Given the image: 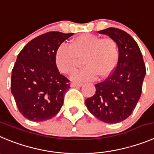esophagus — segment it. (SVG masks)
I'll return each instance as SVG.
<instances>
[{
	"label": "esophagus",
	"instance_id": "1",
	"mask_svg": "<svg viewBox=\"0 0 154 154\" xmlns=\"http://www.w3.org/2000/svg\"><path fill=\"white\" fill-rule=\"evenodd\" d=\"M83 86V84H81V83H77V82H73V83H71L70 84V87H82Z\"/></svg>",
	"mask_w": 154,
	"mask_h": 154
}]
</instances>
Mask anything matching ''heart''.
<instances>
[{
    "mask_svg": "<svg viewBox=\"0 0 154 154\" xmlns=\"http://www.w3.org/2000/svg\"><path fill=\"white\" fill-rule=\"evenodd\" d=\"M84 57L85 67L74 71V81H89L109 76L117 66L119 51L116 41L110 37L101 38L93 34H81L71 39L70 46L61 44L56 49L54 61L63 74H70L77 67L78 57Z\"/></svg>",
    "mask_w": 154,
    "mask_h": 154,
    "instance_id": "obj_1",
    "label": "heart"
}]
</instances>
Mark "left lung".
I'll use <instances>...</instances> for the list:
<instances>
[{
    "mask_svg": "<svg viewBox=\"0 0 154 154\" xmlns=\"http://www.w3.org/2000/svg\"><path fill=\"white\" fill-rule=\"evenodd\" d=\"M116 41L119 51L117 66L106 80L95 84L96 93L86 106L99 120L109 124L125 120L140 97L146 67L138 45L129 34L116 28L98 32Z\"/></svg>",
    "mask_w": 154,
    "mask_h": 154,
    "instance_id": "left-lung-1",
    "label": "left lung"
}]
</instances>
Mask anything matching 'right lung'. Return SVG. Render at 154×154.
<instances>
[{"label": "right lung", "instance_id": "obj_1", "mask_svg": "<svg viewBox=\"0 0 154 154\" xmlns=\"http://www.w3.org/2000/svg\"><path fill=\"white\" fill-rule=\"evenodd\" d=\"M73 35L49 32L31 40L19 53L11 74V93L28 120L43 122L59 112L70 85L57 70L54 54Z\"/></svg>", "mask_w": 154, "mask_h": 154}]
</instances>
